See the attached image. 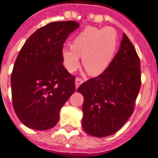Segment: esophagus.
<instances>
[{"label":"esophagus","mask_w":158,"mask_h":158,"mask_svg":"<svg viewBox=\"0 0 158 158\" xmlns=\"http://www.w3.org/2000/svg\"><path fill=\"white\" fill-rule=\"evenodd\" d=\"M84 83V80L82 79H80V78H76L75 79V87L77 88H79V86L80 85V84H82Z\"/></svg>","instance_id":"1"}]
</instances>
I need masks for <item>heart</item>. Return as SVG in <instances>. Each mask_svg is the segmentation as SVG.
Here are the masks:
<instances>
[{
    "mask_svg": "<svg viewBox=\"0 0 158 158\" xmlns=\"http://www.w3.org/2000/svg\"><path fill=\"white\" fill-rule=\"evenodd\" d=\"M119 38L112 27L98 28L86 27L73 39L71 47L61 50V59L69 72L79 66V57L83 65L92 76L102 74L107 69L117 51Z\"/></svg>",
    "mask_w": 158,
    "mask_h": 158,
    "instance_id": "obj_1",
    "label": "heart"
}]
</instances>
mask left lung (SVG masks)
I'll return each mask as SVG.
<instances>
[{
  "mask_svg": "<svg viewBox=\"0 0 158 158\" xmlns=\"http://www.w3.org/2000/svg\"><path fill=\"white\" fill-rule=\"evenodd\" d=\"M141 86L139 58L125 33L120 49L107 69L82 84V127L94 137L117 132L132 115Z\"/></svg>",
  "mask_w": 158,
  "mask_h": 158,
  "instance_id": "8db88e82",
  "label": "left lung"
}]
</instances>
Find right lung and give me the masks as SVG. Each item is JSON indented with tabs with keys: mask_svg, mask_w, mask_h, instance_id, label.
<instances>
[{
	"mask_svg": "<svg viewBox=\"0 0 158 158\" xmlns=\"http://www.w3.org/2000/svg\"><path fill=\"white\" fill-rule=\"evenodd\" d=\"M79 27L75 21L52 22L38 28L21 48L11 74L14 110L20 121L36 130L52 129L75 90V77L64 69L63 44Z\"/></svg>",
	"mask_w": 158,
	"mask_h": 158,
	"instance_id": "right-lung-1",
	"label": "right lung"
}]
</instances>
